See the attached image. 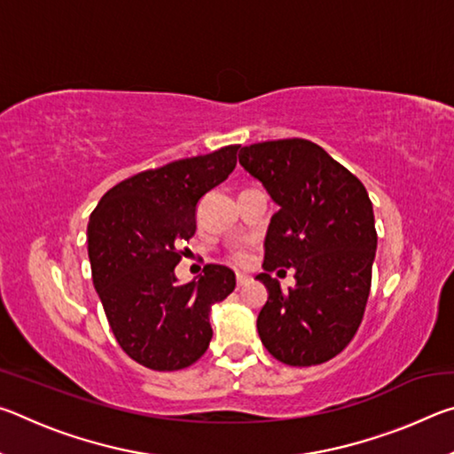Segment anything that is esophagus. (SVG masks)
Wrapping results in <instances>:
<instances>
[{
  "instance_id": "1",
  "label": "esophagus",
  "mask_w": 454,
  "mask_h": 454,
  "mask_svg": "<svg viewBox=\"0 0 454 454\" xmlns=\"http://www.w3.org/2000/svg\"><path fill=\"white\" fill-rule=\"evenodd\" d=\"M248 280H250V278H248V276H246V274H236V286H238V288L244 286V284L248 282Z\"/></svg>"
}]
</instances>
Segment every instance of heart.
Wrapping results in <instances>:
<instances>
[{
	"instance_id": "1",
	"label": "heart",
	"mask_w": 454,
	"mask_h": 454,
	"mask_svg": "<svg viewBox=\"0 0 454 454\" xmlns=\"http://www.w3.org/2000/svg\"><path fill=\"white\" fill-rule=\"evenodd\" d=\"M230 260H232L234 264H246L248 262V252H246L244 248H238V250H234L232 254H230Z\"/></svg>"
}]
</instances>
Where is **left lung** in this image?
Listing matches in <instances>:
<instances>
[{"label":"left lung","instance_id":"obj_1","mask_svg":"<svg viewBox=\"0 0 454 454\" xmlns=\"http://www.w3.org/2000/svg\"><path fill=\"white\" fill-rule=\"evenodd\" d=\"M240 164L280 206L268 226V288L260 340L290 366H312L348 347L363 322L372 282V202L355 174L302 137L244 145ZM294 267L297 286L282 293L270 272ZM286 272V270H280Z\"/></svg>","mask_w":454,"mask_h":454}]
</instances>
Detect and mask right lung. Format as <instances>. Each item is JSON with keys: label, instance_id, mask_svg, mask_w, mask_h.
<instances>
[{"label": "right lung", "instance_id": "right-lung-1", "mask_svg": "<svg viewBox=\"0 0 454 454\" xmlns=\"http://www.w3.org/2000/svg\"><path fill=\"white\" fill-rule=\"evenodd\" d=\"M240 145L137 172L107 190L91 212V278L121 350L152 371L194 364L212 340L210 309L234 290L226 266L176 282L182 242L196 232V206L228 178Z\"/></svg>", "mask_w": 454, "mask_h": 454}]
</instances>
